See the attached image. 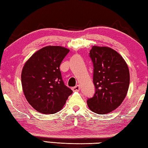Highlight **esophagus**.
<instances>
[{"instance_id":"obj_1","label":"esophagus","mask_w":148,"mask_h":148,"mask_svg":"<svg viewBox=\"0 0 148 148\" xmlns=\"http://www.w3.org/2000/svg\"><path fill=\"white\" fill-rule=\"evenodd\" d=\"M72 90H73V91H79L80 90V86L79 85H77L75 86V87H73V88H72Z\"/></svg>"}]
</instances>
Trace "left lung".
Wrapping results in <instances>:
<instances>
[{
	"mask_svg": "<svg viewBox=\"0 0 148 148\" xmlns=\"http://www.w3.org/2000/svg\"><path fill=\"white\" fill-rule=\"evenodd\" d=\"M94 66L95 93L87 100L93 112L104 115L122 104L130 86V71L126 61L117 51L106 46H93L90 52Z\"/></svg>",
	"mask_w": 148,
	"mask_h": 148,
	"instance_id": "obj_1",
	"label": "left lung"
}]
</instances>
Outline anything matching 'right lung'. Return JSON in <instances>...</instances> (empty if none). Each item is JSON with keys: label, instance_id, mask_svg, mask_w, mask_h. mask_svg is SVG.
<instances>
[{"label": "right lung", "instance_id": "right-lung-1", "mask_svg": "<svg viewBox=\"0 0 148 148\" xmlns=\"http://www.w3.org/2000/svg\"><path fill=\"white\" fill-rule=\"evenodd\" d=\"M69 51L62 46H45L25 62L21 73L22 90L27 101L38 112H58L73 93L64 84L59 68Z\"/></svg>", "mask_w": 148, "mask_h": 148}]
</instances>
